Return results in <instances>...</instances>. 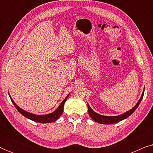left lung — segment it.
Masks as SVG:
<instances>
[{
  "mask_svg": "<svg viewBox=\"0 0 153 153\" xmlns=\"http://www.w3.org/2000/svg\"><path fill=\"white\" fill-rule=\"evenodd\" d=\"M144 94V91L142 93V95L139 102H137V104L134 106V107L131 108V110L125 112V114H123L122 115H120V116H102V115H100L93 111V109L91 108V106L88 105V114L89 116L91 117V118L93 119L98 123H100V124H114V123H118L120 121L124 120V119L128 118V117L130 116L131 114H133L134 112V111L137 109L138 106H139V104L141 103L142 99H143Z\"/></svg>",
  "mask_w": 153,
  "mask_h": 153,
  "instance_id": "left-lung-1",
  "label": "left lung"
}]
</instances>
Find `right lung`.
Masks as SVG:
<instances>
[{
    "instance_id": "1",
    "label": "right lung",
    "mask_w": 153,
    "mask_h": 153,
    "mask_svg": "<svg viewBox=\"0 0 153 153\" xmlns=\"http://www.w3.org/2000/svg\"><path fill=\"white\" fill-rule=\"evenodd\" d=\"M69 95H70V94H68V96L65 98V100L61 102V104H60L57 109L54 111L53 112L51 113V114H49L47 115H35V114H30V113L27 112L26 111L22 109L19 106L16 105L15 102L13 101V100H12V97H10V99H11V101L12 103H13L14 106H15L16 109L18 110V111L19 112L20 114H22L23 116L26 117V118L30 119L31 120L35 121V122H37V123H48L55 122L56 120H58V119L60 118V116H61L62 112H63V107H64L65 102L67 99H68Z\"/></svg>"
}]
</instances>
